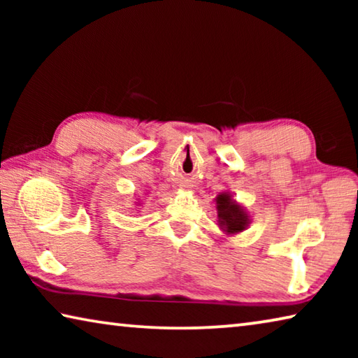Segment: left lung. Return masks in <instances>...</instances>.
Here are the masks:
<instances>
[{
	"label": "left lung",
	"mask_w": 358,
	"mask_h": 358,
	"mask_svg": "<svg viewBox=\"0 0 358 358\" xmlns=\"http://www.w3.org/2000/svg\"><path fill=\"white\" fill-rule=\"evenodd\" d=\"M216 203L220 224L226 232L237 234L241 232V230H245L248 224V216L245 215V211L240 208V205H237L232 199H230L229 194H220V197L216 199Z\"/></svg>",
	"instance_id": "1"
}]
</instances>
